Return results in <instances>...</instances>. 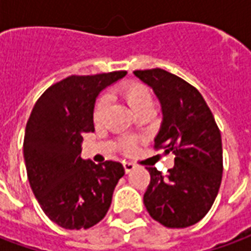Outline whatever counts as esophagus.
<instances>
[{
  "instance_id": "34e87169",
  "label": "esophagus",
  "mask_w": 251,
  "mask_h": 251,
  "mask_svg": "<svg viewBox=\"0 0 251 251\" xmlns=\"http://www.w3.org/2000/svg\"><path fill=\"white\" fill-rule=\"evenodd\" d=\"M124 168H125L126 174H129L130 171H133V169L136 168V165H134L133 163H129V161H126V163H124Z\"/></svg>"
}]
</instances>
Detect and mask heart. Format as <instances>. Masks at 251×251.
Segmentation results:
<instances>
[{"label":"heart","instance_id":"1","mask_svg":"<svg viewBox=\"0 0 251 251\" xmlns=\"http://www.w3.org/2000/svg\"><path fill=\"white\" fill-rule=\"evenodd\" d=\"M121 97L124 98L127 106L130 107L134 113L142 109H151L152 107V93L151 90L142 84V83L130 82L124 84L120 90ZM104 109H106V102L103 99H99L94 106L93 118L95 122H99L103 117ZM127 149H130V145H126Z\"/></svg>","mask_w":251,"mask_h":251}]
</instances>
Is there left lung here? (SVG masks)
<instances>
[{"label": "left lung", "instance_id": "1", "mask_svg": "<svg viewBox=\"0 0 251 251\" xmlns=\"http://www.w3.org/2000/svg\"><path fill=\"white\" fill-rule=\"evenodd\" d=\"M133 74L152 88L161 104L163 121L154 147L175 154L167 176L148 168L151 183L144 204L163 226H192L210 211L221 187V131L201 94L181 77L161 68Z\"/></svg>", "mask_w": 251, "mask_h": 251}]
</instances>
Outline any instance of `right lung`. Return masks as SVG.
Segmentation results:
<instances>
[{
  "label": "right lung",
  "mask_w": 251,
  "mask_h": 251,
  "mask_svg": "<svg viewBox=\"0 0 251 251\" xmlns=\"http://www.w3.org/2000/svg\"><path fill=\"white\" fill-rule=\"evenodd\" d=\"M126 71L72 75L44 91L26 122L24 160L30 188L46 215L63 228H90L104 218L125 169L118 161L83 160V134L94 131L99 93Z\"/></svg>",
  "instance_id": "obj_1"
}]
</instances>
